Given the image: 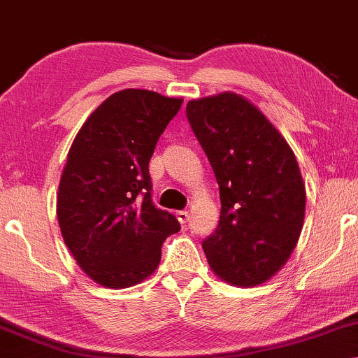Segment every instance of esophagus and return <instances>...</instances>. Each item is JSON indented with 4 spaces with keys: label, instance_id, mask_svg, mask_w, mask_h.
<instances>
[{
    "label": "esophagus",
    "instance_id": "34e87169",
    "mask_svg": "<svg viewBox=\"0 0 358 358\" xmlns=\"http://www.w3.org/2000/svg\"><path fill=\"white\" fill-rule=\"evenodd\" d=\"M176 218H178V222L185 225V223L188 222V212L187 210H180V212H176Z\"/></svg>",
    "mask_w": 358,
    "mask_h": 358
}]
</instances>
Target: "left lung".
<instances>
[{
    "mask_svg": "<svg viewBox=\"0 0 358 358\" xmlns=\"http://www.w3.org/2000/svg\"><path fill=\"white\" fill-rule=\"evenodd\" d=\"M187 118L220 188L218 227L201 243L218 277L240 287L268 280L299 242L305 185L283 136L243 96L188 101Z\"/></svg>",
    "mask_w": 358,
    "mask_h": 358,
    "instance_id": "1",
    "label": "left lung"
}]
</instances>
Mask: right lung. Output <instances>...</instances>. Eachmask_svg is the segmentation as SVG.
I'll list each match as a JSON object with an SVG mask.
<instances>
[{"mask_svg": "<svg viewBox=\"0 0 358 358\" xmlns=\"http://www.w3.org/2000/svg\"><path fill=\"white\" fill-rule=\"evenodd\" d=\"M182 98L128 88L111 94L75 136L56 215L66 247L94 282L127 288L152 275L180 222L152 201L148 163Z\"/></svg>", "mask_w": 358, "mask_h": 358, "instance_id": "1", "label": "right lung"}]
</instances>
